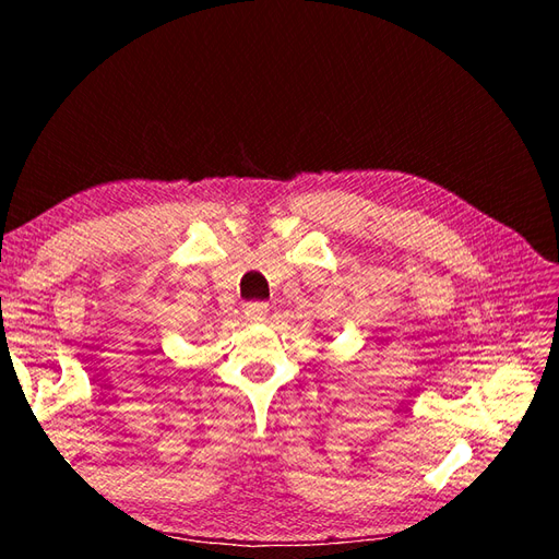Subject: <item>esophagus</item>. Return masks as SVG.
I'll list each match as a JSON object with an SVG mask.
<instances>
[{
  "label": "esophagus",
  "mask_w": 559,
  "mask_h": 559,
  "mask_svg": "<svg viewBox=\"0 0 559 559\" xmlns=\"http://www.w3.org/2000/svg\"><path fill=\"white\" fill-rule=\"evenodd\" d=\"M245 317L249 321H253V324H259V321H263L267 317V306L265 302H249V306L245 308Z\"/></svg>",
  "instance_id": "obj_1"
}]
</instances>
